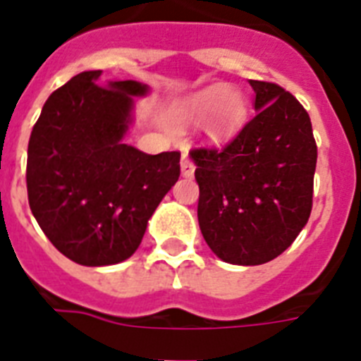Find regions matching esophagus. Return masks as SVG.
<instances>
[{
    "instance_id": "obj_1",
    "label": "esophagus",
    "mask_w": 361,
    "mask_h": 361,
    "mask_svg": "<svg viewBox=\"0 0 361 361\" xmlns=\"http://www.w3.org/2000/svg\"><path fill=\"white\" fill-rule=\"evenodd\" d=\"M192 174H195V163L190 161L189 157H187V154H183V157H181V176L189 178V176Z\"/></svg>"
}]
</instances>
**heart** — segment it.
I'll list each match as a JSON object with an SVG mask.
<instances>
[{"instance_id": "b5f03b06", "label": "heart", "mask_w": 361, "mask_h": 361, "mask_svg": "<svg viewBox=\"0 0 361 361\" xmlns=\"http://www.w3.org/2000/svg\"><path fill=\"white\" fill-rule=\"evenodd\" d=\"M171 115L180 126L204 121L205 134L222 141L237 134L246 119V99L224 84H214L174 102Z\"/></svg>"}]
</instances>
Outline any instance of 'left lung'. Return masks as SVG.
Here are the masks:
<instances>
[{
  "instance_id": "obj_1",
  "label": "left lung",
  "mask_w": 361,
  "mask_h": 361,
  "mask_svg": "<svg viewBox=\"0 0 361 361\" xmlns=\"http://www.w3.org/2000/svg\"><path fill=\"white\" fill-rule=\"evenodd\" d=\"M255 117L222 148H195L198 224L218 259L264 264L292 246L312 211L317 147L292 93L250 80Z\"/></svg>"
}]
</instances>
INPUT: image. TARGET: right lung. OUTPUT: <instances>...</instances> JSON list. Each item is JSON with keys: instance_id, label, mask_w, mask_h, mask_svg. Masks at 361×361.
<instances>
[{"instance_id": "add662e5", "label": "right lung", "mask_w": 361, "mask_h": 361, "mask_svg": "<svg viewBox=\"0 0 361 361\" xmlns=\"http://www.w3.org/2000/svg\"><path fill=\"white\" fill-rule=\"evenodd\" d=\"M75 75L45 101L27 150V195L56 250L82 266L135 253L147 224L180 178V152L145 154L124 143L135 97L150 87Z\"/></svg>"}]
</instances>
